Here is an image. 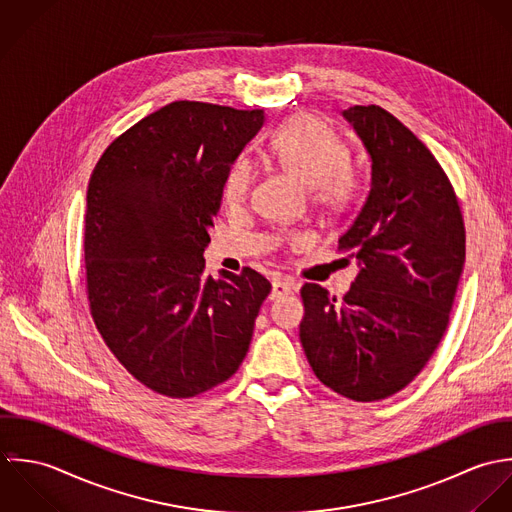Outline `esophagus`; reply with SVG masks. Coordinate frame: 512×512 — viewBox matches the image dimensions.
Instances as JSON below:
<instances>
[{"mask_svg": "<svg viewBox=\"0 0 512 512\" xmlns=\"http://www.w3.org/2000/svg\"><path fill=\"white\" fill-rule=\"evenodd\" d=\"M293 291V281L289 279H279V281H273V289H271V301H277L285 295H289Z\"/></svg>", "mask_w": 512, "mask_h": 512, "instance_id": "obj_1", "label": "esophagus"}]
</instances>
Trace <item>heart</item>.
Listing matches in <instances>:
<instances>
[{
	"label": "heart",
	"mask_w": 512,
	"mask_h": 512,
	"mask_svg": "<svg viewBox=\"0 0 512 512\" xmlns=\"http://www.w3.org/2000/svg\"><path fill=\"white\" fill-rule=\"evenodd\" d=\"M269 152L277 164L299 176L308 196L328 211H342L358 192V172L348 164L346 142L326 122L299 116L279 126L269 140ZM253 182V166L247 156H237L225 176L221 194L225 204H243Z\"/></svg>",
	"instance_id": "obj_1"
}]
</instances>
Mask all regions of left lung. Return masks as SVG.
<instances>
[{"mask_svg": "<svg viewBox=\"0 0 512 512\" xmlns=\"http://www.w3.org/2000/svg\"><path fill=\"white\" fill-rule=\"evenodd\" d=\"M372 162L366 204L338 239L358 275L338 301L301 289V342L316 378L354 402L404 390L449 324L465 263V225L453 186L427 146L382 106H350Z\"/></svg>", "mask_w": 512, "mask_h": 512, "instance_id": "1", "label": "left lung"}]
</instances>
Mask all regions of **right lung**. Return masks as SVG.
I'll list each match as a JSON object with an SVG mask.
<instances>
[{"label": "right lung", "mask_w": 512, "mask_h": 512, "mask_svg": "<svg viewBox=\"0 0 512 512\" xmlns=\"http://www.w3.org/2000/svg\"><path fill=\"white\" fill-rule=\"evenodd\" d=\"M265 112L176 101L120 134L97 162L85 215L93 320L116 360L146 388L194 398L241 366L271 283L205 275L207 229L229 164Z\"/></svg>", "instance_id": "obj_1"}]
</instances>
